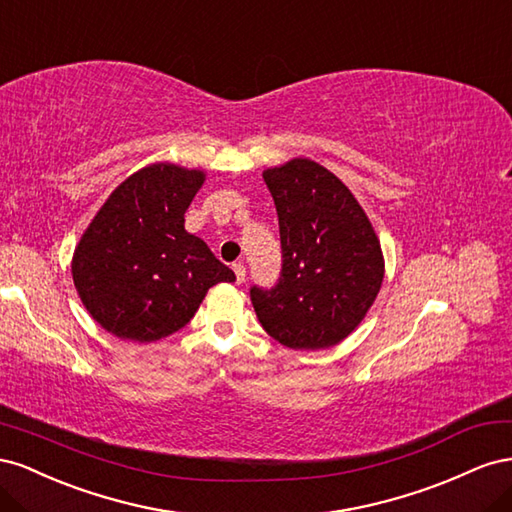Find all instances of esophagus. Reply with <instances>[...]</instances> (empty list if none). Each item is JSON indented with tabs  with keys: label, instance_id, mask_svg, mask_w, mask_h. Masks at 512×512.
<instances>
[{
	"label": "esophagus",
	"instance_id": "34e87169",
	"mask_svg": "<svg viewBox=\"0 0 512 512\" xmlns=\"http://www.w3.org/2000/svg\"><path fill=\"white\" fill-rule=\"evenodd\" d=\"M233 272H236V281L244 283V279H246V266L242 264V261H238V264H233Z\"/></svg>",
	"mask_w": 512,
	"mask_h": 512
}]
</instances>
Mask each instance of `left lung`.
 Returning a JSON list of instances; mask_svg holds the SVG:
<instances>
[{
  "label": "left lung",
  "mask_w": 512,
  "mask_h": 512,
  "mask_svg": "<svg viewBox=\"0 0 512 512\" xmlns=\"http://www.w3.org/2000/svg\"><path fill=\"white\" fill-rule=\"evenodd\" d=\"M279 214L283 270L251 289L259 324L289 349H326L352 334L384 281L377 233L352 191L311 158L264 169Z\"/></svg>",
  "instance_id": "left-lung-1"
}]
</instances>
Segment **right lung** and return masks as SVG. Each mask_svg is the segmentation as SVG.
<instances>
[{
	"label": "right lung",
	"instance_id": "obj_1",
	"mask_svg": "<svg viewBox=\"0 0 512 512\" xmlns=\"http://www.w3.org/2000/svg\"><path fill=\"white\" fill-rule=\"evenodd\" d=\"M206 171L154 163L102 203L72 253V281L94 321L118 339L152 343L184 328L208 289L233 283L184 212Z\"/></svg>",
	"mask_w": 512,
	"mask_h": 512
}]
</instances>
